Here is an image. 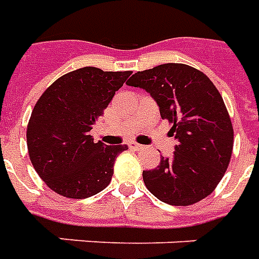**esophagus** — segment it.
I'll list each match as a JSON object with an SVG mask.
<instances>
[{
	"label": "esophagus",
	"mask_w": 259,
	"mask_h": 259,
	"mask_svg": "<svg viewBox=\"0 0 259 259\" xmlns=\"http://www.w3.org/2000/svg\"><path fill=\"white\" fill-rule=\"evenodd\" d=\"M128 146H130V149H133V150H142V149H144V145L135 144V142H131V144L128 145Z\"/></svg>",
	"instance_id": "1"
}]
</instances>
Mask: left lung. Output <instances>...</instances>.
Instances as JSON below:
<instances>
[{
    "mask_svg": "<svg viewBox=\"0 0 259 259\" xmlns=\"http://www.w3.org/2000/svg\"><path fill=\"white\" fill-rule=\"evenodd\" d=\"M142 88L159 104L177 144L173 157L145 170L144 183L157 199L174 206L199 202L221 183L233 152V124L222 95L202 71L162 64L126 82Z\"/></svg>",
    "mask_w": 259,
    "mask_h": 259,
    "instance_id": "8db88e82",
    "label": "left lung"
}]
</instances>
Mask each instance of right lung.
Segmentation results:
<instances>
[{
	"label": "right lung",
	"instance_id": "add662e5",
	"mask_svg": "<svg viewBox=\"0 0 259 259\" xmlns=\"http://www.w3.org/2000/svg\"><path fill=\"white\" fill-rule=\"evenodd\" d=\"M130 75L83 67L60 76L40 96L27 124V150L54 192L83 199L110 184L115 157L128 148L95 142L91 130Z\"/></svg>",
	"mask_w": 259,
	"mask_h": 259
}]
</instances>
